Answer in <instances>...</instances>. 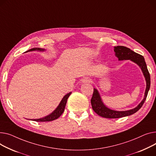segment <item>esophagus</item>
I'll list each match as a JSON object with an SVG mask.
<instances>
[{
  "label": "esophagus",
  "mask_w": 156,
  "mask_h": 156,
  "mask_svg": "<svg viewBox=\"0 0 156 156\" xmlns=\"http://www.w3.org/2000/svg\"><path fill=\"white\" fill-rule=\"evenodd\" d=\"M91 81V79L90 77H85L82 80V82L85 83H90Z\"/></svg>",
  "instance_id": "1"
}]
</instances>
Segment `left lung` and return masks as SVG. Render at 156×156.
<instances>
[{
    "label": "left lung",
    "instance_id": "1",
    "mask_svg": "<svg viewBox=\"0 0 156 156\" xmlns=\"http://www.w3.org/2000/svg\"><path fill=\"white\" fill-rule=\"evenodd\" d=\"M114 51L115 52V56L119 58V60H124V59H130L134 63H137L140 68H141L143 74L146 78V89L145 91L144 98L139 103V105L135 108L127 111H115L109 109L104 104H103L99 93L97 90L93 89V93L91 99V103L92 108L96 113H97L100 117L107 118V119H118L123 117L129 116L137 112L143 105L144 101H146L148 91L151 86V77L149 72L147 69L146 61L144 57L138 54L135 53L134 51L130 49L123 46H117L114 47Z\"/></svg>",
    "mask_w": 156,
    "mask_h": 156
}]
</instances>
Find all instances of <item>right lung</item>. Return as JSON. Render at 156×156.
Here are the masks:
<instances>
[{
  "label": "right lung",
  "mask_w": 156,
  "mask_h": 156,
  "mask_svg": "<svg viewBox=\"0 0 156 156\" xmlns=\"http://www.w3.org/2000/svg\"><path fill=\"white\" fill-rule=\"evenodd\" d=\"M35 50H37V51H44V49H41L39 48H32L28 51H27L26 52L28 51H35ZM71 94V92L68 93L66 94L63 98L62 99V100L61 101L59 105H58V107L56 108V109L52 113H51L50 115L43 117L42 119H33V120L36 121V122H49V121H53L55 120L56 119H57L58 118H59L61 115L62 113H63L65 108V106L67 102V100L68 98V97H69V95Z\"/></svg>",
  "instance_id": "right-lung-1"
}]
</instances>
